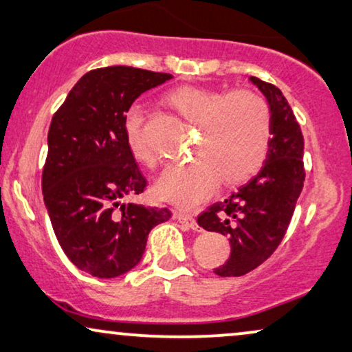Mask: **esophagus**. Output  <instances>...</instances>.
Listing matches in <instances>:
<instances>
[{
	"label": "esophagus",
	"instance_id": "esophagus-1",
	"mask_svg": "<svg viewBox=\"0 0 352 352\" xmlns=\"http://www.w3.org/2000/svg\"><path fill=\"white\" fill-rule=\"evenodd\" d=\"M175 220L180 223L182 226L188 228V230H195V231H199V226H197L196 220L192 219L191 215H186V214H182V212H178V214H175Z\"/></svg>",
	"mask_w": 352,
	"mask_h": 352
}]
</instances>
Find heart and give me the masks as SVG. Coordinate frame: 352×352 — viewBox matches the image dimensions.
<instances>
[{
    "instance_id": "b5f03b06",
    "label": "heart",
    "mask_w": 352,
    "mask_h": 352,
    "mask_svg": "<svg viewBox=\"0 0 352 352\" xmlns=\"http://www.w3.org/2000/svg\"><path fill=\"white\" fill-rule=\"evenodd\" d=\"M180 116L197 124L199 137L192 148L195 160L170 166L157 183L162 199L191 209L223 185L245 182L265 162L271 140V113L266 100L252 91L231 94L214 89L183 86L167 96ZM132 156L155 166V153L143 137V115L131 108L124 121Z\"/></svg>"
}]
</instances>
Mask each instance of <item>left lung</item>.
<instances>
[{
    "label": "left lung",
    "mask_w": 352,
    "mask_h": 352,
    "mask_svg": "<svg viewBox=\"0 0 352 352\" xmlns=\"http://www.w3.org/2000/svg\"><path fill=\"white\" fill-rule=\"evenodd\" d=\"M271 113V140L258 174L197 217L207 231L228 236L231 254L214 270L221 277L244 276L268 260L285 236L305 182V140L282 92L250 76Z\"/></svg>",
    "instance_id": "obj_1"
}]
</instances>
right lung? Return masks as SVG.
<instances>
[{"label": "right lung", "mask_w": 352, "mask_h": 352, "mask_svg": "<svg viewBox=\"0 0 352 352\" xmlns=\"http://www.w3.org/2000/svg\"><path fill=\"white\" fill-rule=\"evenodd\" d=\"M172 79L133 67L97 68L68 92L51 121L43 196L57 241L84 273L111 279L140 263L148 232L170 210L122 202L146 178L129 150L124 121L135 98Z\"/></svg>", "instance_id": "add662e5"}]
</instances>
